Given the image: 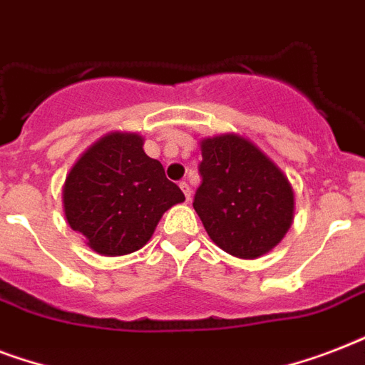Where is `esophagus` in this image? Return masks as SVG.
I'll use <instances>...</instances> for the list:
<instances>
[{
    "instance_id": "1",
    "label": "esophagus",
    "mask_w": 365,
    "mask_h": 365,
    "mask_svg": "<svg viewBox=\"0 0 365 365\" xmlns=\"http://www.w3.org/2000/svg\"><path fill=\"white\" fill-rule=\"evenodd\" d=\"M180 187H182L183 195H185V200L191 199V187H189L187 182H180Z\"/></svg>"
}]
</instances>
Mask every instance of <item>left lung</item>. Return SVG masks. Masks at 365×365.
I'll return each instance as SVG.
<instances>
[{"label":"left lung","mask_w":365,"mask_h":365,"mask_svg":"<svg viewBox=\"0 0 365 365\" xmlns=\"http://www.w3.org/2000/svg\"><path fill=\"white\" fill-rule=\"evenodd\" d=\"M200 185L193 208L222 250L254 259L274 248L292 225L294 191L272 160L235 134L202 140Z\"/></svg>","instance_id":"left-lung-1"}]
</instances>
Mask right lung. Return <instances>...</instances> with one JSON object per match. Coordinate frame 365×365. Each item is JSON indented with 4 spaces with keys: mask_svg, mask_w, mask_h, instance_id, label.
Here are the masks:
<instances>
[{
    "mask_svg": "<svg viewBox=\"0 0 365 365\" xmlns=\"http://www.w3.org/2000/svg\"><path fill=\"white\" fill-rule=\"evenodd\" d=\"M142 145L138 134H110L94 143L66 178V220L102 255L140 250L160 216L185 200Z\"/></svg>",
    "mask_w": 365,
    "mask_h": 365,
    "instance_id": "right-lung-1",
    "label": "right lung"
}]
</instances>
